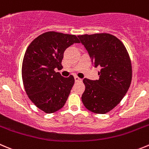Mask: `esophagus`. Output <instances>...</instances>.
Returning <instances> with one entry per match:
<instances>
[{"label":"esophagus","mask_w":149,"mask_h":149,"mask_svg":"<svg viewBox=\"0 0 149 149\" xmlns=\"http://www.w3.org/2000/svg\"><path fill=\"white\" fill-rule=\"evenodd\" d=\"M74 79H75V81H82V79H80V78L78 77V76H75Z\"/></svg>","instance_id":"34e87169"}]
</instances>
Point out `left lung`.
I'll return each instance as SVG.
<instances>
[{"label": "left lung", "instance_id": "left-lung-1", "mask_svg": "<svg viewBox=\"0 0 149 149\" xmlns=\"http://www.w3.org/2000/svg\"><path fill=\"white\" fill-rule=\"evenodd\" d=\"M78 37L95 67H101L98 80H83L85 90L81 101L94 113H107L121 101L131 84L132 68L129 53L118 38L108 33L83 34Z\"/></svg>", "mask_w": 149, "mask_h": 149}]
</instances>
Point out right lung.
I'll return each mask as SVG.
<instances>
[{
	"label": "right lung",
	"instance_id": "1",
	"mask_svg": "<svg viewBox=\"0 0 149 149\" xmlns=\"http://www.w3.org/2000/svg\"><path fill=\"white\" fill-rule=\"evenodd\" d=\"M80 41L76 35L56 31L43 33L26 49L22 64L25 91L37 107L54 113L65 105L75 79L65 78L55 69H62L64 51Z\"/></svg>",
	"mask_w": 149,
	"mask_h": 149
}]
</instances>
